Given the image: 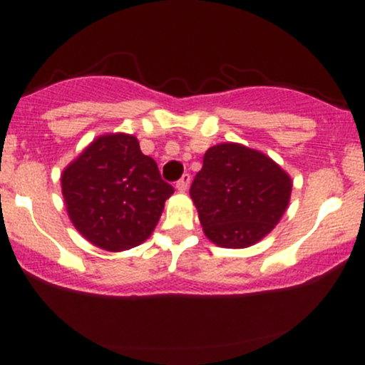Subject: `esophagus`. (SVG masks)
<instances>
[{"instance_id":"1","label":"esophagus","mask_w":365,"mask_h":365,"mask_svg":"<svg viewBox=\"0 0 365 365\" xmlns=\"http://www.w3.org/2000/svg\"><path fill=\"white\" fill-rule=\"evenodd\" d=\"M188 183H190V175L183 173L182 178H180L178 182H177V188H178L180 192H185L187 188H188Z\"/></svg>"}]
</instances>
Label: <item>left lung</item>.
I'll return each mask as SVG.
<instances>
[{
  "label": "left lung",
  "instance_id": "1",
  "mask_svg": "<svg viewBox=\"0 0 365 365\" xmlns=\"http://www.w3.org/2000/svg\"><path fill=\"white\" fill-rule=\"evenodd\" d=\"M292 180L259 150L212 145L190 185L200 225L211 242L244 249L278 225L290 202Z\"/></svg>",
  "mask_w": 365,
  "mask_h": 365
}]
</instances>
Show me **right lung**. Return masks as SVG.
Wrapping results in <instances>:
<instances>
[{"instance_id": "1", "label": "right lung", "mask_w": 365, "mask_h": 365, "mask_svg": "<svg viewBox=\"0 0 365 365\" xmlns=\"http://www.w3.org/2000/svg\"><path fill=\"white\" fill-rule=\"evenodd\" d=\"M61 190L75 228L91 244L120 252L153 233L175 188L135 137L115 133L96 139L63 171Z\"/></svg>"}]
</instances>
